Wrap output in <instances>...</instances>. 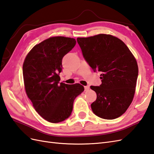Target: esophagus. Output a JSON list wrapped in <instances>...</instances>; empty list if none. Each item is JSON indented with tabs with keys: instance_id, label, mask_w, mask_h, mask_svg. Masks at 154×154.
Instances as JSON below:
<instances>
[{
	"instance_id": "34e87169",
	"label": "esophagus",
	"mask_w": 154,
	"mask_h": 154,
	"mask_svg": "<svg viewBox=\"0 0 154 154\" xmlns=\"http://www.w3.org/2000/svg\"><path fill=\"white\" fill-rule=\"evenodd\" d=\"M84 89H85V91H88V90L89 89V85L84 86Z\"/></svg>"
}]
</instances>
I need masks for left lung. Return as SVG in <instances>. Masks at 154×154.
<instances>
[{"label":"left lung","instance_id":"obj_1","mask_svg":"<svg viewBox=\"0 0 154 154\" xmlns=\"http://www.w3.org/2000/svg\"><path fill=\"white\" fill-rule=\"evenodd\" d=\"M85 61L94 72H100L101 84L91 85L97 99L91 104L96 116L114 119L124 114L133 99L138 69L135 58L117 37L100 34L78 38Z\"/></svg>","mask_w":154,"mask_h":154}]
</instances>
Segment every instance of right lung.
Returning <instances> with one entry per match:
<instances>
[{"instance_id": "right-lung-1", "label": "right lung", "mask_w": 154, "mask_h": 154, "mask_svg": "<svg viewBox=\"0 0 154 154\" xmlns=\"http://www.w3.org/2000/svg\"><path fill=\"white\" fill-rule=\"evenodd\" d=\"M76 43L72 38L51 37L34 46L25 59L26 93L35 110L49 122L59 123L68 118L74 99L84 90L80 84L59 83L63 57Z\"/></svg>"}]
</instances>
